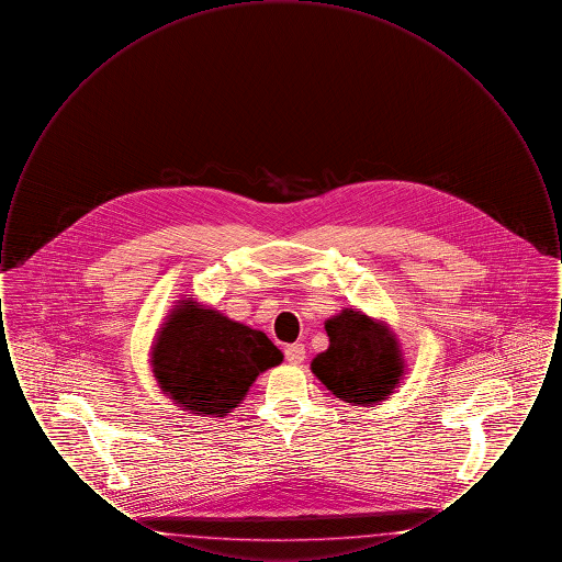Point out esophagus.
I'll list each match as a JSON object with an SVG mask.
<instances>
[{"label": "esophagus", "mask_w": 562, "mask_h": 562, "mask_svg": "<svg viewBox=\"0 0 562 562\" xmlns=\"http://www.w3.org/2000/svg\"><path fill=\"white\" fill-rule=\"evenodd\" d=\"M284 353H286V360H289L291 364H301V362L305 360V346H303V344L286 346Z\"/></svg>", "instance_id": "esophagus-1"}]
</instances>
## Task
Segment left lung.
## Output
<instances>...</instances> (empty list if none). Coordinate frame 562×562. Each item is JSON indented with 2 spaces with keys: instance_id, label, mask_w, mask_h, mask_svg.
Here are the masks:
<instances>
[{
  "instance_id": "left-lung-1",
  "label": "left lung",
  "mask_w": 562,
  "mask_h": 562,
  "mask_svg": "<svg viewBox=\"0 0 562 562\" xmlns=\"http://www.w3.org/2000/svg\"><path fill=\"white\" fill-rule=\"evenodd\" d=\"M328 349L312 360V373L337 398L371 406L394 394L404 374L396 335L364 312L346 307L324 322Z\"/></svg>"
}]
</instances>
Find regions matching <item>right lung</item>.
<instances>
[{
	"label": "right lung",
	"mask_w": 562,
	"mask_h": 562,
	"mask_svg": "<svg viewBox=\"0 0 562 562\" xmlns=\"http://www.w3.org/2000/svg\"><path fill=\"white\" fill-rule=\"evenodd\" d=\"M263 330L229 321L193 296L166 316L151 348L161 392L193 415L225 417L261 373L282 362Z\"/></svg>",
	"instance_id": "obj_1"
}]
</instances>
